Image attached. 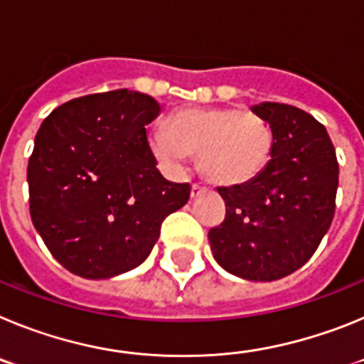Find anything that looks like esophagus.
<instances>
[{"label": "esophagus", "mask_w": 364, "mask_h": 364, "mask_svg": "<svg viewBox=\"0 0 364 364\" xmlns=\"http://www.w3.org/2000/svg\"><path fill=\"white\" fill-rule=\"evenodd\" d=\"M202 193H205V188H202V186H198V184H193L191 198H198L202 195Z\"/></svg>", "instance_id": "1"}]
</instances>
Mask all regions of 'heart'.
<instances>
[{
	"instance_id": "heart-1",
	"label": "heart",
	"mask_w": 364,
	"mask_h": 364,
	"mask_svg": "<svg viewBox=\"0 0 364 364\" xmlns=\"http://www.w3.org/2000/svg\"><path fill=\"white\" fill-rule=\"evenodd\" d=\"M272 131L253 111L237 107L182 109L153 131L149 146L169 167H182L189 153H200V169L211 182L242 186L264 171L272 156Z\"/></svg>"
}]
</instances>
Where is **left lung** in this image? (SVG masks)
Here are the masks:
<instances>
[{
    "mask_svg": "<svg viewBox=\"0 0 364 364\" xmlns=\"http://www.w3.org/2000/svg\"><path fill=\"white\" fill-rule=\"evenodd\" d=\"M272 156L255 180L218 188L226 218L208 239L226 272L255 282L286 277L306 264L332 224L339 164L326 127L294 105L262 102Z\"/></svg>",
    "mask_w": 364,
    "mask_h": 364,
    "instance_id": "left-lung-1",
    "label": "left lung"
}]
</instances>
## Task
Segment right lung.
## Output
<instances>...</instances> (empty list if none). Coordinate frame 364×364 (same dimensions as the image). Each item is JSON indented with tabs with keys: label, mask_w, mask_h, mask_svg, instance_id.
Returning <instances> with one entry per match:
<instances>
[{
	"label": "right lung",
	"mask_w": 364,
	"mask_h": 364,
	"mask_svg": "<svg viewBox=\"0 0 364 364\" xmlns=\"http://www.w3.org/2000/svg\"><path fill=\"white\" fill-rule=\"evenodd\" d=\"M160 114L144 92L82 96L45 118L28 159L32 224L54 259L83 279H111L149 257L162 220L191 186L156 169L146 125Z\"/></svg>",
	"instance_id": "obj_1"
}]
</instances>
